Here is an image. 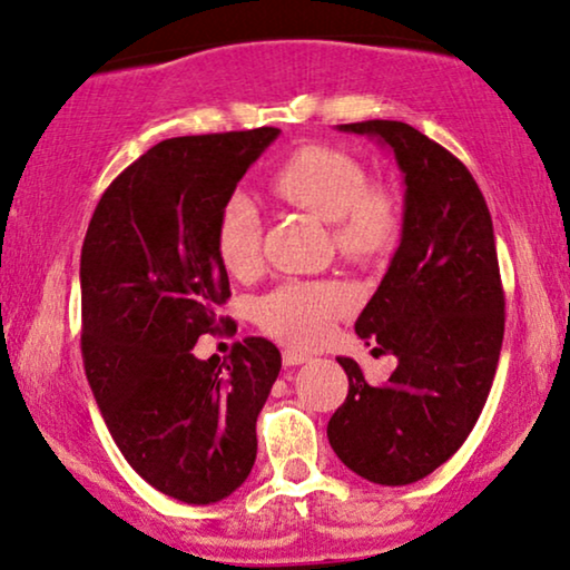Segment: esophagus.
Listing matches in <instances>:
<instances>
[{
  "label": "esophagus",
  "instance_id": "1",
  "mask_svg": "<svg viewBox=\"0 0 570 570\" xmlns=\"http://www.w3.org/2000/svg\"><path fill=\"white\" fill-rule=\"evenodd\" d=\"M309 354L305 352H297V348H284V364L286 367H297V364L307 362Z\"/></svg>",
  "mask_w": 570,
  "mask_h": 570
}]
</instances>
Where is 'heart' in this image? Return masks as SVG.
<instances>
[{
	"label": "heart",
	"instance_id": "heart-1",
	"mask_svg": "<svg viewBox=\"0 0 570 570\" xmlns=\"http://www.w3.org/2000/svg\"><path fill=\"white\" fill-rule=\"evenodd\" d=\"M281 200L331 222L333 245L346 261L375 263L393 253L404 229V210L389 187L370 185L360 158L331 146H302L271 171ZM216 253L234 276H253L261 265L263 218L247 195L234 193L216 218ZM352 307V294L336 281H286L255 305L263 331L289 346L309 348L328 336Z\"/></svg>",
	"mask_w": 570,
	"mask_h": 570
}]
</instances>
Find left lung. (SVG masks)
I'll use <instances>...</instances> for the list:
<instances>
[{
  "label": "left lung",
  "mask_w": 570,
  "mask_h": 570,
  "mask_svg": "<svg viewBox=\"0 0 570 570\" xmlns=\"http://www.w3.org/2000/svg\"><path fill=\"white\" fill-rule=\"evenodd\" d=\"M338 130L373 135L404 171V232L356 336L399 360L370 385L348 356L346 401L328 422L331 449L375 484H412L456 453L480 420L505 328L488 203L464 164L412 125L367 119Z\"/></svg>",
  "instance_id": "8db88e82"
}]
</instances>
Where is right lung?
<instances>
[{
  "mask_svg": "<svg viewBox=\"0 0 570 570\" xmlns=\"http://www.w3.org/2000/svg\"><path fill=\"white\" fill-rule=\"evenodd\" d=\"M276 127L161 140L106 187L80 253L82 364L121 456L181 503L208 505L247 480L255 422L281 370L268 338L197 360L229 328L216 218Z\"/></svg>",
  "mask_w": 570,
  "mask_h": 570,
  "instance_id": "1",
  "label": "right lung"
}]
</instances>
